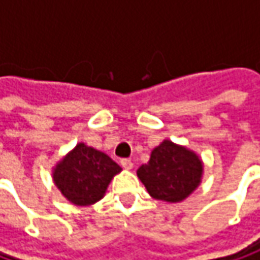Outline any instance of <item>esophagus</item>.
Returning <instances> with one entry per match:
<instances>
[{
    "label": "esophagus",
    "mask_w": 260,
    "mask_h": 260,
    "mask_svg": "<svg viewBox=\"0 0 260 260\" xmlns=\"http://www.w3.org/2000/svg\"><path fill=\"white\" fill-rule=\"evenodd\" d=\"M120 164H122V167H123L125 170H131V169L134 167V163L131 161L129 158H123V160H120Z\"/></svg>",
    "instance_id": "esophagus-1"
}]
</instances>
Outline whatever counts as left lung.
<instances>
[{
  "label": "left lung",
  "instance_id": "obj_1",
  "mask_svg": "<svg viewBox=\"0 0 260 260\" xmlns=\"http://www.w3.org/2000/svg\"><path fill=\"white\" fill-rule=\"evenodd\" d=\"M204 161L185 145L164 140L151 151L150 160L137 170V176L150 197L177 204L192 195L202 182Z\"/></svg>",
  "mask_w": 260,
  "mask_h": 260
}]
</instances>
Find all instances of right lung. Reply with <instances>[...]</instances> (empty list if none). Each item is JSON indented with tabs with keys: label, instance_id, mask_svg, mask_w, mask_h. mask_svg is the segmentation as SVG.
<instances>
[{
	"label": "right lung",
	"instance_id": "obj_1",
	"mask_svg": "<svg viewBox=\"0 0 260 260\" xmlns=\"http://www.w3.org/2000/svg\"><path fill=\"white\" fill-rule=\"evenodd\" d=\"M122 172L108 154L78 142L52 169L55 186L71 204L88 207L105 197L109 183Z\"/></svg>",
	"mask_w": 260,
	"mask_h": 260
}]
</instances>
